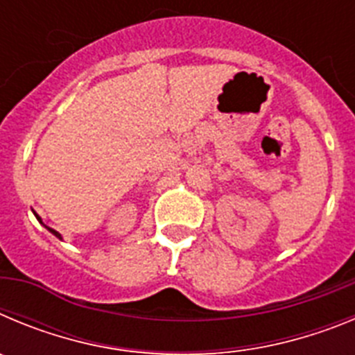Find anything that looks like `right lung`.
Instances as JSON below:
<instances>
[{
  "instance_id": "obj_1",
  "label": "right lung",
  "mask_w": 355,
  "mask_h": 355,
  "mask_svg": "<svg viewBox=\"0 0 355 355\" xmlns=\"http://www.w3.org/2000/svg\"><path fill=\"white\" fill-rule=\"evenodd\" d=\"M33 213H35V211H33ZM35 216H37V220H39V222H40V224H42V225H44V227L48 229V231H51V233H53V234H55V236H56V238H60V240H62V234H60V233H58V231H55V229L48 227V225L44 224V222H42V220H40V216H39V215H37V213H35Z\"/></svg>"
}]
</instances>
